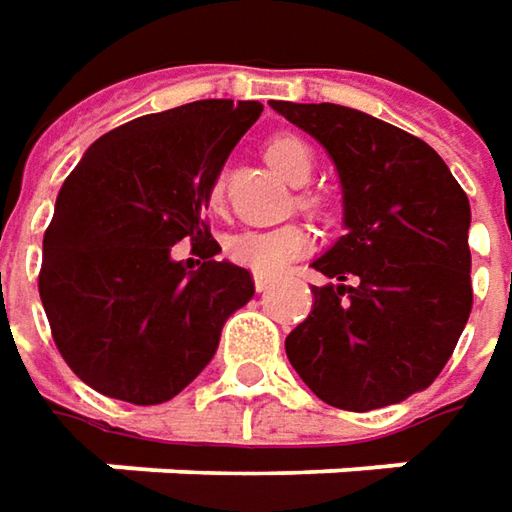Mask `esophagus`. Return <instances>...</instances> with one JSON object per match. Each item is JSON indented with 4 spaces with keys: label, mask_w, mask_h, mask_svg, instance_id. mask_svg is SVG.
Wrapping results in <instances>:
<instances>
[{
    "label": "esophagus",
    "mask_w": 512,
    "mask_h": 512,
    "mask_svg": "<svg viewBox=\"0 0 512 512\" xmlns=\"http://www.w3.org/2000/svg\"><path fill=\"white\" fill-rule=\"evenodd\" d=\"M253 285L262 294V291H268L270 285H273V276H268V273H253Z\"/></svg>",
    "instance_id": "34e87169"
}]
</instances>
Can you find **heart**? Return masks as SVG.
I'll return each mask as SVG.
<instances>
[{
  "mask_svg": "<svg viewBox=\"0 0 512 512\" xmlns=\"http://www.w3.org/2000/svg\"><path fill=\"white\" fill-rule=\"evenodd\" d=\"M270 167L285 175L291 184H302L314 172V155L299 138H273L265 149ZM221 195V181L210 187V204L216 207ZM311 247V236L299 224H276V227H247L233 233L224 242V253L230 262L242 265L256 273H279L285 270L296 256H302Z\"/></svg>",
  "mask_w": 512,
  "mask_h": 512,
  "instance_id": "heart-1",
  "label": "heart"
}]
</instances>
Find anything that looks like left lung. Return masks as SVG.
I'll return each instance as SVG.
<instances>
[{
  "label": "left lung",
  "instance_id": "left-lung-1",
  "mask_svg": "<svg viewBox=\"0 0 512 512\" xmlns=\"http://www.w3.org/2000/svg\"><path fill=\"white\" fill-rule=\"evenodd\" d=\"M270 106L331 155L343 224L314 268L331 282L285 340L288 360L328 406L369 412L426 389L473 311L470 201L444 158L386 120L334 106Z\"/></svg>",
  "mask_w": 512,
  "mask_h": 512
}]
</instances>
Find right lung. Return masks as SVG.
Returning a JSON list of instances; mask_svg holds the SVG:
<instances>
[{"mask_svg":"<svg viewBox=\"0 0 512 512\" xmlns=\"http://www.w3.org/2000/svg\"><path fill=\"white\" fill-rule=\"evenodd\" d=\"M256 100H195L91 143L65 178L42 239L39 299L68 369L94 392L155 406L213 360L227 317L253 296L250 270L216 262L204 221L213 181ZM190 238L208 262L171 259Z\"/></svg>","mask_w":512,"mask_h":512,"instance_id":"right-lung-1","label":"right lung"}]
</instances>
